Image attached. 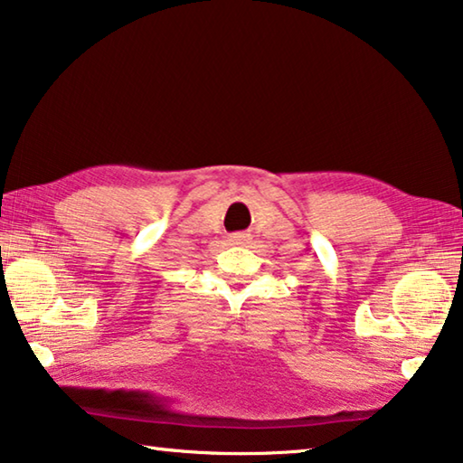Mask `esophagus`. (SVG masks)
<instances>
[{"instance_id":"esophagus-1","label":"esophagus","mask_w":463,"mask_h":463,"mask_svg":"<svg viewBox=\"0 0 463 463\" xmlns=\"http://www.w3.org/2000/svg\"><path fill=\"white\" fill-rule=\"evenodd\" d=\"M249 239H250V237H249L247 232H234V234H231V237H229L231 245H247Z\"/></svg>"}]
</instances>
